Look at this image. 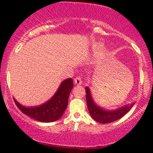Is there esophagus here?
I'll return each mask as SVG.
<instances>
[{
	"instance_id": "34e87169",
	"label": "esophagus",
	"mask_w": 153,
	"mask_h": 153,
	"mask_svg": "<svg viewBox=\"0 0 153 153\" xmlns=\"http://www.w3.org/2000/svg\"><path fill=\"white\" fill-rule=\"evenodd\" d=\"M74 82H75V84H77V85H81V84H82V80H81V78H80V77H77V78H75V80H74Z\"/></svg>"
}]
</instances>
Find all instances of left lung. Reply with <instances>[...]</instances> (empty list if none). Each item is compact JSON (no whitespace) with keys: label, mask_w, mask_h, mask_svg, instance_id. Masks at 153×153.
Listing matches in <instances>:
<instances>
[{"label":"left lung","mask_w":153,"mask_h":153,"mask_svg":"<svg viewBox=\"0 0 153 153\" xmlns=\"http://www.w3.org/2000/svg\"><path fill=\"white\" fill-rule=\"evenodd\" d=\"M85 89L86 93V103H87V107L89 114L95 121L101 124H109V123L120 119L123 116H124L135 104V102H133L115 109H104L98 105L96 102H95L89 86H86Z\"/></svg>","instance_id":"obj_1"}]
</instances>
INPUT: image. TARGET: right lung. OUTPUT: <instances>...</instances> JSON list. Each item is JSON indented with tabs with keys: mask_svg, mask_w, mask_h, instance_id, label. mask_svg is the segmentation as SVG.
Here are the masks:
<instances>
[{
	"mask_svg": "<svg viewBox=\"0 0 153 153\" xmlns=\"http://www.w3.org/2000/svg\"><path fill=\"white\" fill-rule=\"evenodd\" d=\"M72 88V79L67 78L61 82L53 96L44 104L35 106H25L18 102L15 98L14 101L20 110L30 118L41 122H53L60 119L65 112Z\"/></svg>",
	"mask_w": 153,
	"mask_h": 153,
	"instance_id": "add662e5",
	"label": "right lung"
}]
</instances>
